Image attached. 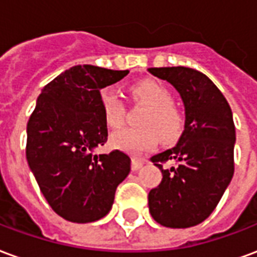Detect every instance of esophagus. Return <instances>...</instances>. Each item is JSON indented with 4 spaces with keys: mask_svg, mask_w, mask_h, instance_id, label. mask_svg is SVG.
<instances>
[{
    "mask_svg": "<svg viewBox=\"0 0 257 257\" xmlns=\"http://www.w3.org/2000/svg\"><path fill=\"white\" fill-rule=\"evenodd\" d=\"M143 167V161L142 160H138V158H132V171H139L140 168Z\"/></svg>",
    "mask_w": 257,
    "mask_h": 257,
    "instance_id": "obj_1",
    "label": "esophagus"
}]
</instances>
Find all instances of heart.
<instances>
[{
    "label": "heart",
    "instance_id": "heart-1",
    "mask_svg": "<svg viewBox=\"0 0 257 257\" xmlns=\"http://www.w3.org/2000/svg\"><path fill=\"white\" fill-rule=\"evenodd\" d=\"M136 100L149 107L142 119L145 128H123L114 132L111 146L128 154H142L156 149L160 138L165 145H175L184 131V115L173 104L171 92L153 81H143L134 86ZM100 106L108 126L118 128L125 119V104L121 96L111 86L100 90Z\"/></svg>",
    "mask_w": 257,
    "mask_h": 257
}]
</instances>
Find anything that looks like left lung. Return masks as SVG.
<instances>
[{
	"label": "left lung",
	"instance_id": "left-lung-1",
	"mask_svg": "<svg viewBox=\"0 0 257 257\" xmlns=\"http://www.w3.org/2000/svg\"><path fill=\"white\" fill-rule=\"evenodd\" d=\"M149 73L175 86L186 112L178 145L151 157L162 180L149 193V209L161 226H197L213 212L234 175L231 108L217 86L194 68L151 67ZM167 161L178 165L164 170Z\"/></svg>",
	"mask_w": 257,
	"mask_h": 257
}]
</instances>
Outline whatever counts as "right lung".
I'll use <instances>...</instances> for the list:
<instances>
[{
    "mask_svg": "<svg viewBox=\"0 0 257 257\" xmlns=\"http://www.w3.org/2000/svg\"><path fill=\"white\" fill-rule=\"evenodd\" d=\"M128 70L74 66L44 86L27 122L26 158L48 204L73 223H90L110 212L118 184L131 171L119 150L95 156L107 142L100 89Z\"/></svg>",
    "mask_w": 257,
    "mask_h": 257,
    "instance_id": "right-lung-1",
    "label": "right lung"
}]
</instances>
